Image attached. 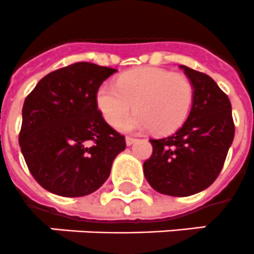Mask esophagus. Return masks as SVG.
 I'll return each mask as SVG.
<instances>
[{
  "label": "esophagus",
  "instance_id": "34e87169",
  "mask_svg": "<svg viewBox=\"0 0 254 254\" xmlns=\"http://www.w3.org/2000/svg\"><path fill=\"white\" fill-rule=\"evenodd\" d=\"M135 141H136V139H135V137H131V136L126 137V144H127V145H132Z\"/></svg>",
  "mask_w": 254,
  "mask_h": 254
}]
</instances>
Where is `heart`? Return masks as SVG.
Masks as SVG:
<instances>
[{"label":"heart","instance_id":"obj_1","mask_svg":"<svg viewBox=\"0 0 254 254\" xmlns=\"http://www.w3.org/2000/svg\"><path fill=\"white\" fill-rule=\"evenodd\" d=\"M192 99L194 88L185 74L145 66L121 74L115 85H101L95 101L103 119L113 127L121 125L133 106L136 114L123 122L122 129L151 128L156 135H166L184 125Z\"/></svg>","mask_w":254,"mask_h":254}]
</instances>
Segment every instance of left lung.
Segmentation results:
<instances>
[{
  "label": "left lung",
  "instance_id": "1",
  "mask_svg": "<svg viewBox=\"0 0 254 254\" xmlns=\"http://www.w3.org/2000/svg\"><path fill=\"white\" fill-rule=\"evenodd\" d=\"M194 88L191 111L181 128L151 139V157L143 170L156 191L189 196L218 178L235 136L230 98L210 76L181 65Z\"/></svg>",
  "mask_w": 254,
  "mask_h": 254
}]
</instances>
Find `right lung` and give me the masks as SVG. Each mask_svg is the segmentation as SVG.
Wrapping results in <instances>:
<instances>
[{
    "label": "right lung",
    "mask_w": 254,
    "mask_h": 254,
    "mask_svg": "<svg viewBox=\"0 0 254 254\" xmlns=\"http://www.w3.org/2000/svg\"><path fill=\"white\" fill-rule=\"evenodd\" d=\"M117 69L74 63L48 73L26 97L19 147L32 177L62 196L92 194L110 176L126 140L107 125L97 92Z\"/></svg>",
    "instance_id": "1"
}]
</instances>
